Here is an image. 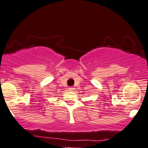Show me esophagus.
<instances>
[{
    "instance_id": "esophagus-1",
    "label": "esophagus",
    "mask_w": 148,
    "mask_h": 148,
    "mask_svg": "<svg viewBox=\"0 0 148 148\" xmlns=\"http://www.w3.org/2000/svg\"><path fill=\"white\" fill-rule=\"evenodd\" d=\"M68 89H69V91H74V87H71V86L69 87V88H68Z\"/></svg>"
}]
</instances>
